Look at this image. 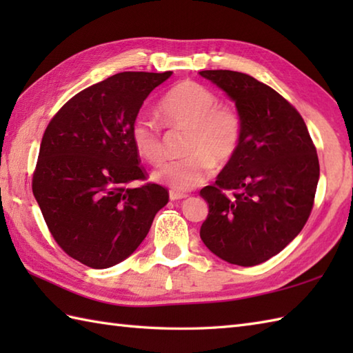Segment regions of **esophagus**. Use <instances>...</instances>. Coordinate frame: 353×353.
<instances>
[{
  "instance_id": "obj_1",
  "label": "esophagus",
  "mask_w": 353,
  "mask_h": 353,
  "mask_svg": "<svg viewBox=\"0 0 353 353\" xmlns=\"http://www.w3.org/2000/svg\"><path fill=\"white\" fill-rule=\"evenodd\" d=\"M188 196L186 194H182V192H176V191H170V200L171 201H177V200H183Z\"/></svg>"
}]
</instances>
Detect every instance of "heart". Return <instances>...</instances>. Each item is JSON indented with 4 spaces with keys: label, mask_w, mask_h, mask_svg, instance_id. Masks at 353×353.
Returning <instances> with one entry per match:
<instances>
[{
    "label": "heart",
    "mask_w": 353,
    "mask_h": 353,
    "mask_svg": "<svg viewBox=\"0 0 353 353\" xmlns=\"http://www.w3.org/2000/svg\"><path fill=\"white\" fill-rule=\"evenodd\" d=\"M159 115L168 127H190L183 159L163 163L153 172V181L186 192L206 182L216 167H224L236 156L243 141V123L235 109L221 106L211 89L185 80L172 86L159 103ZM137 153L150 163L163 157L159 125L153 119L137 117L130 127Z\"/></svg>",
    "instance_id": "obj_1"
}]
</instances>
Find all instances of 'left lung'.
<instances>
[{
  "label": "left lung",
  "instance_id": "8db88e82",
  "mask_svg": "<svg viewBox=\"0 0 353 353\" xmlns=\"http://www.w3.org/2000/svg\"><path fill=\"white\" fill-rule=\"evenodd\" d=\"M235 103L243 123L236 156L205 186L209 205L200 238L220 259L252 267L283 250L303 229L316 196L320 165L301 114L243 72L200 71ZM224 189H235L229 199Z\"/></svg>",
  "mask_w": 353,
  "mask_h": 353
}]
</instances>
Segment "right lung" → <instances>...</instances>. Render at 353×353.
<instances>
[{"label": "right lung", "instance_id": "right-lung-1", "mask_svg": "<svg viewBox=\"0 0 353 353\" xmlns=\"http://www.w3.org/2000/svg\"><path fill=\"white\" fill-rule=\"evenodd\" d=\"M167 72H119L74 95L43 133L33 194L56 243L91 268L129 258L147 236L168 191L147 183L130 139L144 100Z\"/></svg>", "mask_w": 353, "mask_h": 353}]
</instances>
